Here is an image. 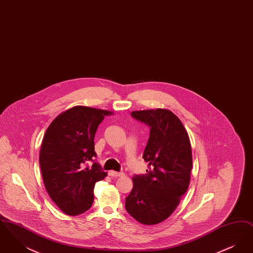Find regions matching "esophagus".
Instances as JSON below:
<instances>
[{
  "label": "esophagus",
  "mask_w": 253,
  "mask_h": 253,
  "mask_svg": "<svg viewBox=\"0 0 253 253\" xmlns=\"http://www.w3.org/2000/svg\"><path fill=\"white\" fill-rule=\"evenodd\" d=\"M108 173L109 175L112 176V177H121V176L124 175L123 172H118V171H115V170H110Z\"/></svg>",
  "instance_id": "1"
}]
</instances>
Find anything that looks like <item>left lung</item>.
I'll return each instance as SVG.
<instances>
[{
	"mask_svg": "<svg viewBox=\"0 0 253 253\" xmlns=\"http://www.w3.org/2000/svg\"><path fill=\"white\" fill-rule=\"evenodd\" d=\"M132 117L151 128L143 154L148 169L145 175L132 177L125 208L137 222L157 225L174 211L189 188L191 141L180 120L169 110L132 111Z\"/></svg>",
	"mask_w": 253,
	"mask_h": 253,
	"instance_id": "left-lung-1",
	"label": "left lung"
}]
</instances>
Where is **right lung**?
Masks as SVG:
<instances>
[{
    "instance_id": "add662e5",
    "label": "right lung",
    "mask_w": 253,
    "mask_h": 253,
    "mask_svg": "<svg viewBox=\"0 0 253 253\" xmlns=\"http://www.w3.org/2000/svg\"><path fill=\"white\" fill-rule=\"evenodd\" d=\"M113 112L75 106L60 114L49 125L40 151L44 187L52 201L67 215L88 211L94 201V188L107 172L99 164L87 162L96 157L95 133L105 116Z\"/></svg>"
}]
</instances>
